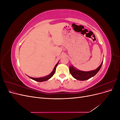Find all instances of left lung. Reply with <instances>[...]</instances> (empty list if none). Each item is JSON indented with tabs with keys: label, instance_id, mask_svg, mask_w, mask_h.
<instances>
[{
	"label": "left lung",
	"instance_id": "obj_1",
	"mask_svg": "<svg viewBox=\"0 0 120 120\" xmlns=\"http://www.w3.org/2000/svg\"><path fill=\"white\" fill-rule=\"evenodd\" d=\"M103 61L101 62L100 66L98 67L95 70H93L89 71H82L77 70V68H75L73 66H70V71L71 74L72 75L75 79H78L79 81H85L87 80L90 78L95 75L99 71L100 68L102 66Z\"/></svg>",
	"mask_w": 120,
	"mask_h": 120
}]
</instances>
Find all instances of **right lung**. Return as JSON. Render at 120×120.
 Masks as SVG:
<instances>
[{
    "label": "right lung",
    "instance_id": "1",
    "mask_svg": "<svg viewBox=\"0 0 120 120\" xmlns=\"http://www.w3.org/2000/svg\"><path fill=\"white\" fill-rule=\"evenodd\" d=\"M59 62H58L56 65L55 66V67H54L53 70L50 73L49 75H46L45 76V77H42V78H32V77H29V76H28V77H30V78L31 79H33V80H34L35 81H37V82H45V81H46L47 80H48V79H49L51 78L53 75L54 74V73H55L56 72V68L58 64H59Z\"/></svg>",
    "mask_w": 120,
    "mask_h": 120
}]
</instances>
